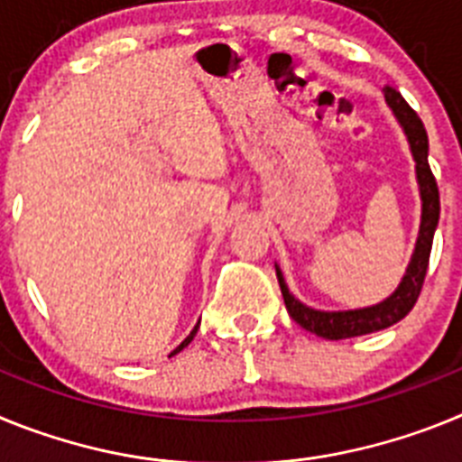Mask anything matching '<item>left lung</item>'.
<instances>
[{"instance_id": "1", "label": "left lung", "mask_w": 462, "mask_h": 462, "mask_svg": "<svg viewBox=\"0 0 462 462\" xmlns=\"http://www.w3.org/2000/svg\"><path fill=\"white\" fill-rule=\"evenodd\" d=\"M383 99L398 117L400 126L405 129V136L410 141L411 157L416 162V180H419V194H421V226H419V238H416L414 254H411L410 266H407L405 277L398 284L393 293L386 300L363 310H345V312H324L303 305L298 298L289 293L287 282L282 277V271L275 266L277 282H280L284 305L296 324L303 326L305 330L314 336L326 337V340H345V337L368 336L374 330L389 328L405 319L410 310L414 308L416 298L421 293L423 280H426L428 259H430L432 236L439 222V191L435 175H432L430 164H428V134L421 117L416 116L414 108L400 97L398 89L383 88Z\"/></svg>"}]
</instances>
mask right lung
Here are the masks:
<instances>
[{
  "label": "right lung",
  "mask_w": 462,
  "mask_h": 462,
  "mask_svg": "<svg viewBox=\"0 0 462 462\" xmlns=\"http://www.w3.org/2000/svg\"><path fill=\"white\" fill-rule=\"evenodd\" d=\"M196 330H199V326H194V330H191L189 336H187V337H185V340H182V342H180V345L175 346V349H173V354L182 352V349H185V346H187V345H189V342H191V340H194V336H196ZM173 354H171V356H173Z\"/></svg>",
  "instance_id": "obj_1"
}]
</instances>
